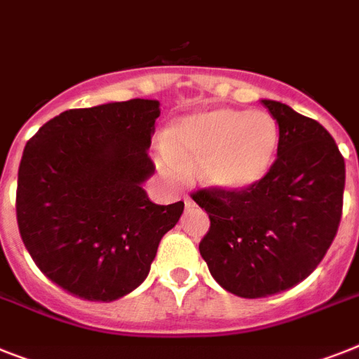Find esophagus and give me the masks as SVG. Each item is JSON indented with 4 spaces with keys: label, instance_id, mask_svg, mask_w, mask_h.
Instances as JSON below:
<instances>
[{
    "label": "esophagus",
    "instance_id": "obj_1",
    "mask_svg": "<svg viewBox=\"0 0 359 359\" xmlns=\"http://www.w3.org/2000/svg\"><path fill=\"white\" fill-rule=\"evenodd\" d=\"M184 204H186V208H188V210H191V208H195V203H194V201H191V198H189V197H184Z\"/></svg>",
    "mask_w": 359,
    "mask_h": 359
}]
</instances>
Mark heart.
<instances>
[{
	"instance_id": "b5f03b06",
	"label": "heart",
	"mask_w": 359,
	"mask_h": 359,
	"mask_svg": "<svg viewBox=\"0 0 359 359\" xmlns=\"http://www.w3.org/2000/svg\"><path fill=\"white\" fill-rule=\"evenodd\" d=\"M279 128L264 111L219 107L175 120L164 151L180 170L198 164V177L221 194H243L266 179L276 162Z\"/></svg>"
}]
</instances>
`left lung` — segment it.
I'll return each instance as SVG.
<instances>
[{
	"label": "left lung",
	"instance_id": "obj_1",
	"mask_svg": "<svg viewBox=\"0 0 359 359\" xmlns=\"http://www.w3.org/2000/svg\"><path fill=\"white\" fill-rule=\"evenodd\" d=\"M279 147L263 182L243 194L195 191L210 217L198 250L224 290L257 299L296 287L332 245L343 210L345 161L327 129L287 104L263 100Z\"/></svg>",
	"mask_w": 359,
	"mask_h": 359
}]
</instances>
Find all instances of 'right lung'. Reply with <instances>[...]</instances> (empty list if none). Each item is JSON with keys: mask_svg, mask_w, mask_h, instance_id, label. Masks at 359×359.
Instances as JSON below:
<instances>
[{"mask_svg": "<svg viewBox=\"0 0 359 359\" xmlns=\"http://www.w3.org/2000/svg\"><path fill=\"white\" fill-rule=\"evenodd\" d=\"M158 100L69 109L27 142L18 171L20 236L36 266L87 301H114L149 273L184 203L161 206L142 184Z\"/></svg>", "mask_w": 359, "mask_h": 359, "instance_id": "1", "label": "right lung"}]
</instances>
